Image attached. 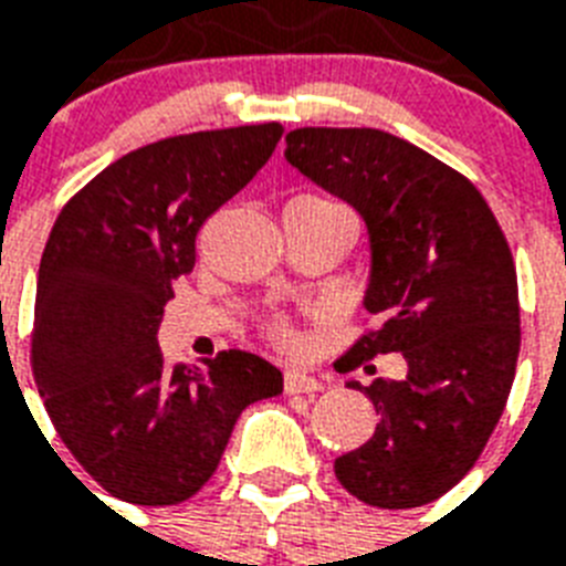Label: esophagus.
Instances as JSON below:
<instances>
[{"label":"esophagus","mask_w":566,"mask_h":566,"mask_svg":"<svg viewBox=\"0 0 566 566\" xmlns=\"http://www.w3.org/2000/svg\"><path fill=\"white\" fill-rule=\"evenodd\" d=\"M284 390L287 394H317V390H323V381L317 376H308V373L291 370L284 373Z\"/></svg>","instance_id":"obj_1"}]
</instances>
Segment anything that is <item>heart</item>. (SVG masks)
Returning <instances> with one entry per match:
<instances>
[{"label":"heart","mask_w":566,"mask_h":566,"mask_svg":"<svg viewBox=\"0 0 566 566\" xmlns=\"http://www.w3.org/2000/svg\"><path fill=\"white\" fill-rule=\"evenodd\" d=\"M275 335H279V337H282V340H291V328H287V326H275Z\"/></svg>","instance_id":"obj_1"}]
</instances>
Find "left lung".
<instances>
[{
    "label": "left lung",
    "instance_id": "left-lung-1",
    "mask_svg": "<svg viewBox=\"0 0 566 566\" xmlns=\"http://www.w3.org/2000/svg\"><path fill=\"white\" fill-rule=\"evenodd\" d=\"M291 167L367 226L364 308L376 328L344 367L402 353V381H349L376 405V431L335 461L337 482L376 509H417L455 488L496 429L520 355L517 270L470 181L378 128H296Z\"/></svg>",
    "mask_w": 566,
    "mask_h": 566
}]
</instances>
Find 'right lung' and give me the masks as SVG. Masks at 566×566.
<instances>
[{"label":"right lung","instance_id":"obj_1","mask_svg":"<svg viewBox=\"0 0 566 566\" xmlns=\"http://www.w3.org/2000/svg\"><path fill=\"white\" fill-rule=\"evenodd\" d=\"M282 132L264 123L135 149L52 226L31 373L66 449L117 500H190L240 411L282 394V373L261 355L229 349L202 367H170L158 346L172 279L196 264V231L270 161Z\"/></svg>","mask_w":566,"mask_h":566}]
</instances>
